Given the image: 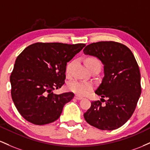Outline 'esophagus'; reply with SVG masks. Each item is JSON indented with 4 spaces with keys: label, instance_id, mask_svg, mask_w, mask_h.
Here are the masks:
<instances>
[{
    "label": "esophagus",
    "instance_id": "esophagus-1",
    "mask_svg": "<svg viewBox=\"0 0 150 150\" xmlns=\"http://www.w3.org/2000/svg\"><path fill=\"white\" fill-rule=\"evenodd\" d=\"M75 98L76 99H77V100H81V99H82V98H82V97H81V96H75Z\"/></svg>",
    "mask_w": 150,
    "mask_h": 150
}]
</instances>
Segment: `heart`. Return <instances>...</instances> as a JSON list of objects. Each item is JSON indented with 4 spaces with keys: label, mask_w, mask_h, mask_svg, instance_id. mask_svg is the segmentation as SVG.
<instances>
[{
    "label": "heart",
    "mask_w": 150,
    "mask_h": 150,
    "mask_svg": "<svg viewBox=\"0 0 150 150\" xmlns=\"http://www.w3.org/2000/svg\"><path fill=\"white\" fill-rule=\"evenodd\" d=\"M85 64L88 69L90 67L93 66V65H100L99 60L98 59L95 58V57H88V58H86L85 60ZM71 65L72 63L68 64V65H67L66 69L67 74L69 73V71ZM93 87V83H91V82L83 81L79 80H76L74 81L70 82V83H69L68 85H67V88H68L69 91H70L71 92H73L74 93L76 94V95L81 96L86 95L91 90H92Z\"/></svg>",
    "instance_id": "b5f03b06"
}]
</instances>
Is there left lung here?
<instances>
[{
  "label": "left lung",
  "mask_w": 150,
  "mask_h": 150,
  "mask_svg": "<svg viewBox=\"0 0 150 150\" xmlns=\"http://www.w3.org/2000/svg\"><path fill=\"white\" fill-rule=\"evenodd\" d=\"M85 54L96 57L104 65V77L95 93L103 99L91 102L83 114L89 125L103 130L119 128L130 118L141 94L140 72L131 50L113 41L87 45ZM104 100V99H103Z\"/></svg>",
  "instance_id": "1"
}]
</instances>
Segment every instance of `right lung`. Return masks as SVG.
Instances as JSON below:
<instances>
[{"label":"right lung","mask_w":150,"mask_h":150,"mask_svg":"<svg viewBox=\"0 0 150 150\" xmlns=\"http://www.w3.org/2000/svg\"><path fill=\"white\" fill-rule=\"evenodd\" d=\"M85 44L37 42L26 47L16 60L11 78V96L17 110L28 122L42 125L57 120L72 92L57 95L66 79L69 62Z\"/></svg>","instance_id":"obj_1"}]
</instances>
